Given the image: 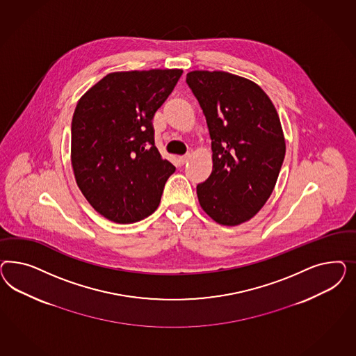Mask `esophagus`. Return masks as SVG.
<instances>
[{"label":"esophagus","mask_w":356,"mask_h":356,"mask_svg":"<svg viewBox=\"0 0 356 356\" xmlns=\"http://www.w3.org/2000/svg\"><path fill=\"white\" fill-rule=\"evenodd\" d=\"M191 154H185V155H183V156H180V162L183 163V164H185V163L188 162L189 159H191Z\"/></svg>","instance_id":"34e87169"}]
</instances>
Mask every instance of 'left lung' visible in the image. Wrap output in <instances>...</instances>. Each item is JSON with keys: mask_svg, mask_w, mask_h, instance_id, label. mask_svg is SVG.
I'll use <instances>...</instances> for the list:
<instances>
[{"mask_svg": "<svg viewBox=\"0 0 356 356\" xmlns=\"http://www.w3.org/2000/svg\"><path fill=\"white\" fill-rule=\"evenodd\" d=\"M186 83L204 111L213 171L197 185L200 205L223 226L248 222L274 191L286 154L278 112L253 81L220 70H194Z\"/></svg>", "mask_w": 356, "mask_h": 356, "instance_id": "8db88e82", "label": "left lung"}]
</instances>
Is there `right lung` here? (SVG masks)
<instances>
[{"instance_id": "right-lung-1", "label": "right lung", "mask_w": 356, "mask_h": 356, "mask_svg": "<svg viewBox=\"0 0 356 356\" xmlns=\"http://www.w3.org/2000/svg\"><path fill=\"white\" fill-rule=\"evenodd\" d=\"M181 74V69L109 73L76 103L70 152L76 185L115 223L151 216L176 170L155 147L152 119Z\"/></svg>"}]
</instances>
